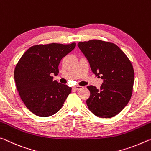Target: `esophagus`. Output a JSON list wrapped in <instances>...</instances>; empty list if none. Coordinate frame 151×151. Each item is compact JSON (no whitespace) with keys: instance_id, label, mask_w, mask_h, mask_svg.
I'll list each match as a JSON object with an SVG mask.
<instances>
[{"instance_id":"esophagus-1","label":"esophagus","mask_w":151,"mask_h":151,"mask_svg":"<svg viewBox=\"0 0 151 151\" xmlns=\"http://www.w3.org/2000/svg\"><path fill=\"white\" fill-rule=\"evenodd\" d=\"M82 88H83L82 86H75V87H73V88L75 89V90H81V89Z\"/></svg>"}]
</instances>
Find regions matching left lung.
<instances>
[{
	"label": "left lung",
	"instance_id": "obj_1",
	"mask_svg": "<svg viewBox=\"0 0 151 151\" xmlns=\"http://www.w3.org/2000/svg\"><path fill=\"white\" fill-rule=\"evenodd\" d=\"M78 46L92 72L104 80L100 88L88 86L90 96L86 104L96 116L109 118L124 109L132 96L134 72L126 54L113 43L93 39Z\"/></svg>",
	"mask_w": 151,
	"mask_h": 151
}]
</instances>
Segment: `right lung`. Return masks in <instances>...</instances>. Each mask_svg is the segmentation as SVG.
I'll list each match as a JSON object with an SVG mask.
<instances>
[{
  "mask_svg": "<svg viewBox=\"0 0 151 151\" xmlns=\"http://www.w3.org/2000/svg\"><path fill=\"white\" fill-rule=\"evenodd\" d=\"M76 45H33L19 59L14 71L17 89L26 107L34 114L40 117L55 114L71 92V88L53 80L51 75H58L61 59Z\"/></svg>",
  "mask_w": 151,
  "mask_h": 151,
  "instance_id": "right-lung-1",
  "label": "right lung"
}]
</instances>
